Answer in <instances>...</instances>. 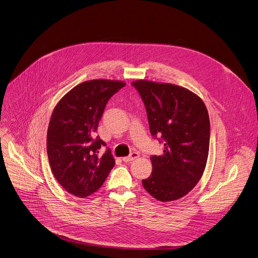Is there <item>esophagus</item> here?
Instances as JSON below:
<instances>
[{
  "instance_id": "1",
  "label": "esophagus",
  "mask_w": 258,
  "mask_h": 258,
  "mask_svg": "<svg viewBox=\"0 0 258 258\" xmlns=\"http://www.w3.org/2000/svg\"><path fill=\"white\" fill-rule=\"evenodd\" d=\"M138 157H139V153L136 152V151H134V152H132L128 156L123 157L122 160H123L124 162H128V161H132V160H134V159H136V158H138Z\"/></svg>"
}]
</instances>
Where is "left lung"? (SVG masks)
<instances>
[{
  "label": "left lung",
  "instance_id": "obj_1",
  "mask_svg": "<svg viewBox=\"0 0 258 258\" xmlns=\"http://www.w3.org/2000/svg\"><path fill=\"white\" fill-rule=\"evenodd\" d=\"M146 108L149 128L163 144L161 155H152V173L142 180L144 188L160 202L178 200L200 181L209 154L210 120L200 97L184 87L137 80Z\"/></svg>",
  "mask_w": 258,
  "mask_h": 258
}]
</instances>
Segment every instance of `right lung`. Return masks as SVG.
I'll list each match as a JSON object with an SVG mask.
<instances>
[{
	"instance_id": "obj_1",
	"label": "right lung",
	"mask_w": 258,
	"mask_h": 258,
	"mask_svg": "<svg viewBox=\"0 0 258 258\" xmlns=\"http://www.w3.org/2000/svg\"><path fill=\"white\" fill-rule=\"evenodd\" d=\"M125 86L113 80L85 81L55 106L47 132V154L57 182L69 192L85 198L97 191L115 165L106 143L95 137L110 98Z\"/></svg>"
}]
</instances>
